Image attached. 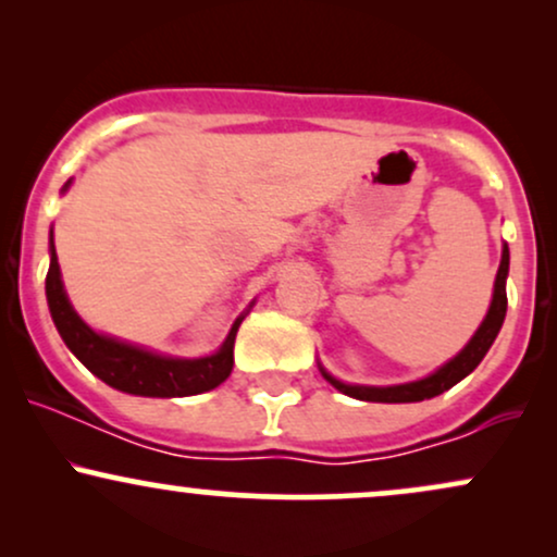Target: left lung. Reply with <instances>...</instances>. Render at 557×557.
<instances>
[{
    "instance_id": "1",
    "label": "left lung",
    "mask_w": 557,
    "mask_h": 557,
    "mask_svg": "<svg viewBox=\"0 0 557 557\" xmlns=\"http://www.w3.org/2000/svg\"><path fill=\"white\" fill-rule=\"evenodd\" d=\"M508 246L503 248V259H500V270H497V280H495V293H492V306L484 317L482 327L476 330V335L471 337L469 345L456 356L453 361H447L443 369L426 376V380L419 382H408V385H395V387H363V385H345V382L335 380L322 369V376L330 382L332 387H337L341 393L350 395V398L359 400H372V403H417V400H426L434 398V395L445 393L453 385L463 380L466 374H471L479 367V361L487 356L490 345L495 343L497 332L503 327L505 319V309H508V296H505V277H508Z\"/></svg>"
}]
</instances>
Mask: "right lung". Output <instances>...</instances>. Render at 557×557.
<instances>
[{"label":"right lung","instance_id":"obj_1","mask_svg":"<svg viewBox=\"0 0 557 557\" xmlns=\"http://www.w3.org/2000/svg\"><path fill=\"white\" fill-rule=\"evenodd\" d=\"M49 243H52V264L47 272L49 311H52L62 341L78 356L88 372H94L114 389L146 395V398H185V395L214 389L227 380L233 372L235 332H238L243 317L235 319L225 345L207 359H168V356L149 354V350L120 343L114 337L96 335L70 306L65 287H62L60 264H57L54 235Z\"/></svg>","mask_w":557,"mask_h":557}]
</instances>
